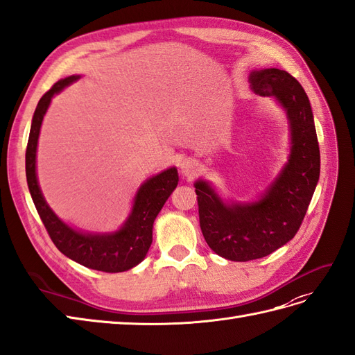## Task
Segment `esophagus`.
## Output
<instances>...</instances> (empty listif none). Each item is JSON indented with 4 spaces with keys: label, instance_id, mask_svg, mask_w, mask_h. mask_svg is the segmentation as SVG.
<instances>
[{
    "label": "esophagus",
    "instance_id": "esophagus-1",
    "mask_svg": "<svg viewBox=\"0 0 355 355\" xmlns=\"http://www.w3.org/2000/svg\"><path fill=\"white\" fill-rule=\"evenodd\" d=\"M199 165L195 162V160H184L183 163H181V174L186 175V177H193L196 172L199 171L198 168Z\"/></svg>",
    "mask_w": 355,
    "mask_h": 355
}]
</instances>
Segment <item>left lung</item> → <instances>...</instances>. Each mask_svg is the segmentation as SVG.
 Instances as JSON below:
<instances>
[{
  "label": "left lung",
  "mask_w": 355,
  "mask_h": 355,
  "mask_svg": "<svg viewBox=\"0 0 355 355\" xmlns=\"http://www.w3.org/2000/svg\"><path fill=\"white\" fill-rule=\"evenodd\" d=\"M252 89L275 97L291 125L289 160L259 201L226 205L205 181H196L199 225L208 246L225 259L246 262L284 246L302 226L320 180V145L309 98L288 71L264 69L250 73Z\"/></svg>",
  "instance_id": "left-lung-1"
}]
</instances>
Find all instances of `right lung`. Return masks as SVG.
<instances>
[{"label":"right lung","instance_id":"add662e5","mask_svg":"<svg viewBox=\"0 0 355 355\" xmlns=\"http://www.w3.org/2000/svg\"><path fill=\"white\" fill-rule=\"evenodd\" d=\"M79 76H69L53 84L39 100L33 116L28 145L25 151V172L33 202L57 249L80 266L105 271L120 272L138 266L147 255L153 241V223L163 204L178 184L175 168L145 181L135 196V205L129 219L120 231L109 235L80 234L62 223L48 207L35 177V150L43 116L48 111L53 94L75 83Z\"/></svg>","mask_w":355,"mask_h":355}]
</instances>
